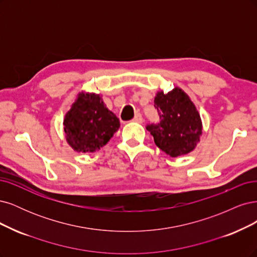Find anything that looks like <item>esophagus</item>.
Masks as SVG:
<instances>
[{"instance_id":"34e87169","label":"esophagus","mask_w":257,"mask_h":257,"mask_svg":"<svg viewBox=\"0 0 257 257\" xmlns=\"http://www.w3.org/2000/svg\"><path fill=\"white\" fill-rule=\"evenodd\" d=\"M134 121H136V122H139V123H142L143 122V117H142V115H141L140 113H137L136 114V116L134 117V119H132Z\"/></svg>"}]
</instances>
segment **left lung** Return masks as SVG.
Wrapping results in <instances>:
<instances>
[{
    "label": "left lung",
    "mask_w": 257,
    "mask_h": 257,
    "mask_svg": "<svg viewBox=\"0 0 257 257\" xmlns=\"http://www.w3.org/2000/svg\"><path fill=\"white\" fill-rule=\"evenodd\" d=\"M155 107L161 121L146 128L156 145L171 157L193 152L203 134V122L189 95L178 86L167 94L159 90L155 96Z\"/></svg>",
    "instance_id": "left-lung-1"
}]
</instances>
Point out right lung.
Here are the masks:
<instances>
[{
    "mask_svg": "<svg viewBox=\"0 0 257 257\" xmlns=\"http://www.w3.org/2000/svg\"><path fill=\"white\" fill-rule=\"evenodd\" d=\"M63 125L66 141L74 152L95 153L109 142L120 123L100 94L82 90L65 114Z\"/></svg>",
    "mask_w": 257,
    "mask_h": 257,
    "instance_id": "add662e5",
    "label": "right lung"
}]
</instances>
